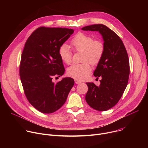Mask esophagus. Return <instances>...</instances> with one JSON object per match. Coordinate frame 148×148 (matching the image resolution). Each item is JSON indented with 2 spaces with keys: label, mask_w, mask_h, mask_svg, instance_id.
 <instances>
[{
  "label": "esophagus",
  "mask_w": 148,
  "mask_h": 148,
  "mask_svg": "<svg viewBox=\"0 0 148 148\" xmlns=\"http://www.w3.org/2000/svg\"><path fill=\"white\" fill-rule=\"evenodd\" d=\"M75 82L76 84H80V83H81V81H79V80H77V79H75Z\"/></svg>",
  "instance_id": "esophagus-1"
}]
</instances>
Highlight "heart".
Segmentation results:
<instances>
[{"label":"heart","instance_id":"obj_1","mask_svg":"<svg viewBox=\"0 0 148 148\" xmlns=\"http://www.w3.org/2000/svg\"><path fill=\"white\" fill-rule=\"evenodd\" d=\"M70 43L75 51L82 52V61L84 62L72 65L67 73L68 75L75 79L82 80L91 71L88 62L91 64H96L101 59L104 53V45L101 40H94L92 36L81 32L73 38ZM58 54L66 64H70L71 62L72 52L67 44L63 43L59 47Z\"/></svg>","mask_w":148,"mask_h":148}]
</instances>
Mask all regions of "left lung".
Returning <instances> with one entry per match:
<instances>
[{
    "instance_id": "left-lung-1",
    "label": "left lung",
    "mask_w": 148,
    "mask_h": 148,
    "mask_svg": "<svg viewBox=\"0 0 148 148\" xmlns=\"http://www.w3.org/2000/svg\"><path fill=\"white\" fill-rule=\"evenodd\" d=\"M81 29L99 32L103 38L104 53L94 72V76L102 79L99 87L94 82L86 83V100L93 109L107 111L118 103L127 86L130 71L127 51L120 37L106 26L93 25Z\"/></svg>"
}]
</instances>
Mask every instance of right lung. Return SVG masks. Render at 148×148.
<instances>
[{"label": "right lung", "instance_id": "right-lung-1", "mask_svg": "<svg viewBox=\"0 0 148 148\" xmlns=\"http://www.w3.org/2000/svg\"><path fill=\"white\" fill-rule=\"evenodd\" d=\"M73 33L71 29L40 27L25 43L19 69L20 79L27 100L42 113L60 109L74 84L70 77L56 83L52 80L53 76L64 73L58 48Z\"/></svg>", "mask_w": 148, "mask_h": 148}]
</instances>
